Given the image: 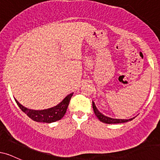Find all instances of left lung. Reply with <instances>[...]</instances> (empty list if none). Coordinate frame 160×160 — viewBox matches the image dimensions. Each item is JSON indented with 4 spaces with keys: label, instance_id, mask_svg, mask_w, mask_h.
<instances>
[{
    "label": "left lung",
    "instance_id": "obj_1",
    "mask_svg": "<svg viewBox=\"0 0 160 160\" xmlns=\"http://www.w3.org/2000/svg\"><path fill=\"white\" fill-rule=\"evenodd\" d=\"M92 108H93V111H94V113L95 116L98 117V119L101 122H104V123H108V124H115V123H122V122H128V121L132 120L135 117L131 119H128V120H122V119H113V118H111V117H108L107 116H104V114H102L100 111L97 109L96 106L94 102H92Z\"/></svg>",
    "mask_w": 160,
    "mask_h": 160
}]
</instances>
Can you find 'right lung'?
<instances>
[{
    "label": "right lung",
    "instance_id": "add662e5",
    "mask_svg": "<svg viewBox=\"0 0 160 160\" xmlns=\"http://www.w3.org/2000/svg\"><path fill=\"white\" fill-rule=\"evenodd\" d=\"M72 95L73 93H71V94L67 95L62 102H60L59 104H57L55 107L45 110H40V111L28 109V108L22 105L16 99H15V101L20 109L24 113H26L28 117H30L32 120L36 121V122L50 123V122H56V121L61 120L62 117H64V115L66 113V111H67V108L68 107L70 100H71Z\"/></svg>",
    "mask_w": 160,
    "mask_h": 160
}]
</instances>
